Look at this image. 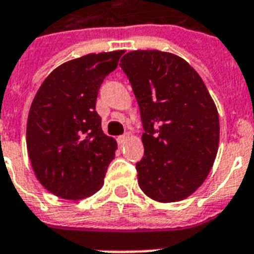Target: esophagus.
<instances>
[{"label": "esophagus", "mask_w": 254, "mask_h": 254, "mask_svg": "<svg viewBox=\"0 0 254 254\" xmlns=\"http://www.w3.org/2000/svg\"><path fill=\"white\" fill-rule=\"evenodd\" d=\"M129 138V134H124V135H120V137L117 138V142H119V145L123 146L125 142H127V139Z\"/></svg>", "instance_id": "1"}]
</instances>
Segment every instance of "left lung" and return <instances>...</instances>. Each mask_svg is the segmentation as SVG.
Masks as SVG:
<instances>
[{
	"instance_id": "8db88e82",
	"label": "left lung",
	"mask_w": 254,
	"mask_h": 254,
	"mask_svg": "<svg viewBox=\"0 0 254 254\" xmlns=\"http://www.w3.org/2000/svg\"><path fill=\"white\" fill-rule=\"evenodd\" d=\"M121 69L129 78L143 130L138 184L158 202L193 194L209 175L219 145V116L198 73L184 59L160 51H133Z\"/></svg>"
}]
</instances>
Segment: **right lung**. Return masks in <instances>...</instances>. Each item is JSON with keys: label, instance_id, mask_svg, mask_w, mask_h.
<instances>
[{"label": "right lung", "instance_id": "obj_1", "mask_svg": "<svg viewBox=\"0 0 254 254\" xmlns=\"http://www.w3.org/2000/svg\"><path fill=\"white\" fill-rule=\"evenodd\" d=\"M124 51L90 53L56 67L35 95L27 120V151L40 184L57 197H90L104 184L116 141L95 111L99 88Z\"/></svg>", "mask_w": 254, "mask_h": 254}]
</instances>
